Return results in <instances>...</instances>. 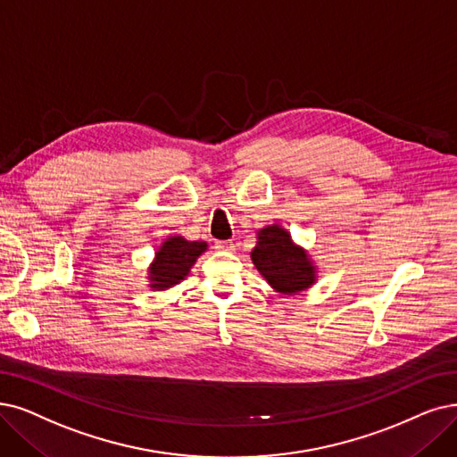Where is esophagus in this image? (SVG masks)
<instances>
[{
	"label": "esophagus",
	"instance_id": "esophagus-1",
	"mask_svg": "<svg viewBox=\"0 0 457 457\" xmlns=\"http://www.w3.org/2000/svg\"><path fill=\"white\" fill-rule=\"evenodd\" d=\"M215 249L217 251H236V244L230 240H223V242H215Z\"/></svg>",
	"mask_w": 457,
	"mask_h": 457
}]
</instances>
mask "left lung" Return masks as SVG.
Here are the masks:
<instances>
[{"instance_id": "1", "label": "left lung", "mask_w": 457, "mask_h": 457, "mask_svg": "<svg viewBox=\"0 0 457 457\" xmlns=\"http://www.w3.org/2000/svg\"><path fill=\"white\" fill-rule=\"evenodd\" d=\"M251 261L270 287L281 295H295L317 281V268L307 251L292 242L290 234L279 225L259 230Z\"/></svg>"}]
</instances>
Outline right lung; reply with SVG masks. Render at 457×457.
Segmentation results:
<instances>
[{
  "label": "right lung",
  "instance_id": "right-lung-1",
  "mask_svg": "<svg viewBox=\"0 0 457 457\" xmlns=\"http://www.w3.org/2000/svg\"><path fill=\"white\" fill-rule=\"evenodd\" d=\"M206 249V242H187L184 236H170L155 253L148 271L150 287L154 290H167L184 281L196 259Z\"/></svg>",
  "mask_w": 457,
  "mask_h": 457
}]
</instances>
